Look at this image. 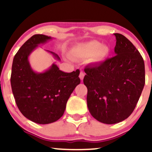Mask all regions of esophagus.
<instances>
[{
    "label": "esophagus",
    "instance_id": "34e87169",
    "mask_svg": "<svg viewBox=\"0 0 152 152\" xmlns=\"http://www.w3.org/2000/svg\"><path fill=\"white\" fill-rule=\"evenodd\" d=\"M84 76H85V73L83 72V71H81L79 74V78H81V80H82V81H83V78H84Z\"/></svg>",
    "mask_w": 152,
    "mask_h": 152
}]
</instances>
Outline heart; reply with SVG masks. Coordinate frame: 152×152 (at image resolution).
Listing matches in <instances>:
<instances>
[{"label": "heart", "instance_id": "b5f03b06", "mask_svg": "<svg viewBox=\"0 0 152 152\" xmlns=\"http://www.w3.org/2000/svg\"><path fill=\"white\" fill-rule=\"evenodd\" d=\"M109 53L108 47L102 46L100 43L96 41L78 44L71 50V54L74 58L78 59L88 58V61L94 64L104 61Z\"/></svg>", "mask_w": 152, "mask_h": 152}]
</instances>
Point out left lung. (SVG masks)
<instances>
[{
	"mask_svg": "<svg viewBox=\"0 0 152 152\" xmlns=\"http://www.w3.org/2000/svg\"><path fill=\"white\" fill-rule=\"evenodd\" d=\"M114 36L116 56L87 66L83 78L89 112L106 124L121 122L132 114L145 84L144 62L139 50L124 36Z\"/></svg>",
	"mask_w": 152,
	"mask_h": 152,
	"instance_id": "obj_1",
	"label": "left lung"
}]
</instances>
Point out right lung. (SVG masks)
Listing matches in <instances>:
<instances>
[{
  "instance_id": "add662e5",
  "label": "right lung",
  "mask_w": 152,
  "mask_h": 152,
  "mask_svg": "<svg viewBox=\"0 0 152 152\" xmlns=\"http://www.w3.org/2000/svg\"><path fill=\"white\" fill-rule=\"evenodd\" d=\"M50 39V36L36 34L26 41L13 58L10 76L18 109L28 119L40 124L53 123L61 117L68 99L81 82L78 69L65 73L53 64L43 73L32 70L28 59L29 55L38 44ZM49 52L60 60L57 54Z\"/></svg>"
}]
</instances>
